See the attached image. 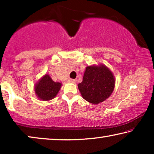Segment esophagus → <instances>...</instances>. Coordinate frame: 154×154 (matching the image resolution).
I'll return each mask as SVG.
<instances>
[{"label":"esophagus","instance_id":"34e87169","mask_svg":"<svg viewBox=\"0 0 154 154\" xmlns=\"http://www.w3.org/2000/svg\"><path fill=\"white\" fill-rule=\"evenodd\" d=\"M68 81L69 83H75V82H76V80L75 79H69L68 80Z\"/></svg>","mask_w":154,"mask_h":154}]
</instances>
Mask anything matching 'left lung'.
Wrapping results in <instances>:
<instances>
[{"mask_svg": "<svg viewBox=\"0 0 154 154\" xmlns=\"http://www.w3.org/2000/svg\"><path fill=\"white\" fill-rule=\"evenodd\" d=\"M115 79L111 71L104 65L88 66L83 81L78 85L83 97L92 104L104 102L112 93Z\"/></svg>", "mask_w": 154, "mask_h": 154, "instance_id": "left-lung-1", "label": "left lung"}]
</instances>
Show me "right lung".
I'll list each match as a JSON object with an SVG mask.
<instances>
[{
	"instance_id": "add662e5",
	"label": "right lung",
	"mask_w": 154,
	"mask_h": 154,
	"mask_svg": "<svg viewBox=\"0 0 154 154\" xmlns=\"http://www.w3.org/2000/svg\"><path fill=\"white\" fill-rule=\"evenodd\" d=\"M62 84L54 82L50 75H45L36 83L35 92L39 99L42 100H50L53 99L60 91Z\"/></svg>"
}]
</instances>
